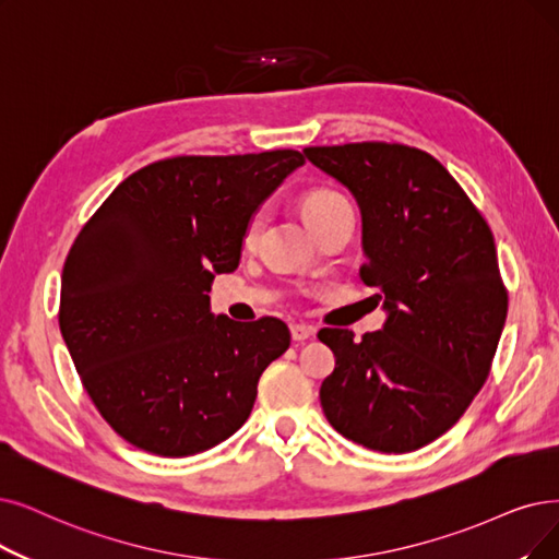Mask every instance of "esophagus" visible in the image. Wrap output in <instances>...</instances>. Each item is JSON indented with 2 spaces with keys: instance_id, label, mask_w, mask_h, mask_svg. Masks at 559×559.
Masks as SVG:
<instances>
[{
  "instance_id": "34e87169",
  "label": "esophagus",
  "mask_w": 559,
  "mask_h": 559,
  "mask_svg": "<svg viewBox=\"0 0 559 559\" xmlns=\"http://www.w3.org/2000/svg\"><path fill=\"white\" fill-rule=\"evenodd\" d=\"M311 334H314V328H311V325H305V323H294L292 325L294 342H305V340L311 337Z\"/></svg>"
}]
</instances>
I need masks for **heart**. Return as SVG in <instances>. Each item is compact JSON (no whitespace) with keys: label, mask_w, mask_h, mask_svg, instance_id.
<instances>
[{"label":"heart","mask_w":559,"mask_h":559,"mask_svg":"<svg viewBox=\"0 0 559 559\" xmlns=\"http://www.w3.org/2000/svg\"><path fill=\"white\" fill-rule=\"evenodd\" d=\"M350 209V204L346 202V199L334 192L330 188H317V190H309L302 199H300V215L302 219L307 222V225L311 229H319L321 225H325L328 219H332L337 213ZM259 229H261V213L252 215L248 225H245V231H242V245L245 248H250V245H254L257 236H259Z\"/></svg>","instance_id":"b5f03b06"}]
</instances>
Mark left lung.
Wrapping results in <instances>:
<instances>
[{
    "instance_id": "obj_1",
    "label": "left lung",
    "mask_w": 559,
    "mask_h": 559,
    "mask_svg": "<svg viewBox=\"0 0 559 559\" xmlns=\"http://www.w3.org/2000/svg\"><path fill=\"white\" fill-rule=\"evenodd\" d=\"M302 153L360 206V277L388 311L362 340L319 332L334 353L323 413L367 450L415 452L454 427L488 378L507 319L493 234L427 151L357 142Z\"/></svg>"
}]
</instances>
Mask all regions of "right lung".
Returning a JSON list of instances; mask_svg holds the SVG:
<instances>
[{"label": "right lung", "instance_id": "obj_1", "mask_svg": "<svg viewBox=\"0 0 559 559\" xmlns=\"http://www.w3.org/2000/svg\"><path fill=\"white\" fill-rule=\"evenodd\" d=\"M300 151L178 155L130 174L78 234L61 273L59 328L86 394L123 440L192 456L250 417L286 323L211 314L215 273Z\"/></svg>", "mask_w": 559, "mask_h": 559}]
</instances>
